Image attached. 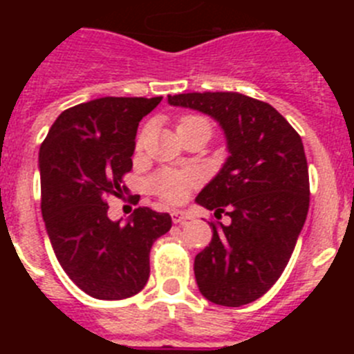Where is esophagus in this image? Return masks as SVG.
<instances>
[{
    "mask_svg": "<svg viewBox=\"0 0 354 354\" xmlns=\"http://www.w3.org/2000/svg\"><path fill=\"white\" fill-rule=\"evenodd\" d=\"M192 218H193L192 212H187V211H174V212H171V221H174V223H186V221H189Z\"/></svg>",
    "mask_w": 354,
    "mask_h": 354,
    "instance_id": "obj_1",
    "label": "esophagus"
}]
</instances>
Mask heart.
I'll list each match as a JSON object with an SVG mask.
<instances>
[{"instance_id": "b5f03b06", "label": "heart", "mask_w": 354, "mask_h": 354, "mask_svg": "<svg viewBox=\"0 0 354 354\" xmlns=\"http://www.w3.org/2000/svg\"><path fill=\"white\" fill-rule=\"evenodd\" d=\"M196 129L204 131L209 138L211 136V122L205 117H200V115H184L177 122V133L179 134ZM145 136L147 131H142V134L138 136V143H136L138 149H142ZM195 175L187 174V171H159L152 179V189L170 204H177L186 196L187 189L195 186Z\"/></svg>"}]
</instances>
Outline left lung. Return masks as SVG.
I'll use <instances>...</instances> for the list:
<instances>
[{"label": "left lung", "instance_id": "1", "mask_svg": "<svg viewBox=\"0 0 354 354\" xmlns=\"http://www.w3.org/2000/svg\"><path fill=\"white\" fill-rule=\"evenodd\" d=\"M171 106L220 122L227 162L196 204L228 216L211 221L212 239L195 257V278L216 305L255 301L286 270L310 204L308 165L299 134L268 102L237 92L168 95Z\"/></svg>", "mask_w": 354, "mask_h": 354}]
</instances>
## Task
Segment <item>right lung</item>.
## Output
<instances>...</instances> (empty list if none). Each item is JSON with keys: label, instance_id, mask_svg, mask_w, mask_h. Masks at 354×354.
Wrapping results in <instances>:
<instances>
[{"label": "right lung", "instance_id": "add662e5", "mask_svg": "<svg viewBox=\"0 0 354 354\" xmlns=\"http://www.w3.org/2000/svg\"><path fill=\"white\" fill-rule=\"evenodd\" d=\"M162 97H101L65 109L40 145V209L55 255L72 282L97 299L138 294L150 248L171 228L168 212L134 209L108 218V198L126 192L138 124Z\"/></svg>", "mask_w": 354, "mask_h": 354}]
</instances>
